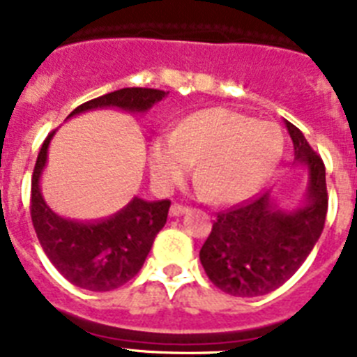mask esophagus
Returning <instances> with one entry per match:
<instances>
[{"mask_svg": "<svg viewBox=\"0 0 357 357\" xmlns=\"http://www.w3.org/2000/svg\"><path fill=\"white\" fill-rule=\"evenodd\" d=\"M184 213H188V207L181 206V204H173L172 209H169V216H182Z\"/></svg>", "mask_w": 357, "mask_h": 357, "instance_id": "obj_1", "label": "esophagus"}]
</instances>
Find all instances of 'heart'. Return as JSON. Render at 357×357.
Wrapping results in <instances>:
<instances>
[{"label": "heart", "mask_w": 357, "mask_h": 357, "mask_svg": "<svg viewBox=\"0 0 357 357\" xmlns=\"http://www.w3.org/2000/svg\"><path fill=\"white\" fill-rule=\"evenodd\" d=\"M284 148L275 123L254 121L225 107L197 110L150 144L151 181L169 191L193 169L198 191L218 204H239L255 195L272 175Z\"/></svg>", "instance_id": "1"}]
</instances>
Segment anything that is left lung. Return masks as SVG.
Instances as JSON below:
<instances>
[{"mask_svg":"<svg viewBox=\"0 0 357 357\" xmlns=\"http://www.w3.org/2000/svg\"><path fill=\"white\" fill-rule=\"evenodd\" d=\"M284 125L293 143V164L307 173L305 193L291 211L264 193L247 206L218 214L200 250V263L211 282L229 295L259 296L284 284L324 230L326 166L304 134L286 119Z\"/></svg>","mask_w":357,"mask_h":357,"instance_id":"left-lung-1","label":"left lung"}]
</instances>
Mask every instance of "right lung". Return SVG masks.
Wrapping results in <instances>:
<instances>
[{
	"instance_id": "right-lung-1",
	"label": "right lung",
	"mask_w": 357,
	"mask_h": 357,
	"mask_svg": "<svg viewBox=\"0 0 357 357\" xmlns=\"http://www.w3.org/2000/svg\"><path fill=\"white\" fill-rule=\"evenodd\" d=\"M168 94L159 89L125 87L82 103L68 119L102 109L146 114ZM55 132L43 143L33 168L31 223L44 254L71 284L89 291H110L128 282L141 270L153 239L166 223L169 200L146 202L134 197L112 216L91 222L59 216L50 209L40 193V178Z\"/></svg>"
}]
</instances>
